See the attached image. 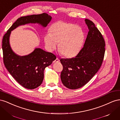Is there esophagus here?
I'll use <instances>...</instances> for the list:
<instances>
[{"label": "esophagus", "mask_w": 120, "mask_h": 120, "mask_svg": "<svg viewBox=\"0 0 120 120\" xmlns=\"http://www.w3.org/2000/svg\"><path fill=\"white\" fill-rule=\"evenodd\" d=\"M59 61H60L59 59H57V58H56V60H54V63H58V62H59Z\"/></svg>", "instance_id": "obj_1"}]
</instances>
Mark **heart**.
<instances>
[{
  "label": "heart",
  "instance_id": "obj_1",
  "mask_svg": "<svg viewBox=\"0 0 120 120\" xmlns=\"http://www.w3.org/2000/svg\"><path fill=\"white\" fill-rule=\"evenodd\" d=\"M49 33L44 36L47 50L53 51L58 43L59 52L67 58L77 55L85 41V33L80 26L63 21L53 23L49 28Z\"/></svg>",
  "mask_w": 120,
  "mask_h": 120
}]
</instances>
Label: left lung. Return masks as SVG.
Masks as SVG:
<instances>
[{
	"instance_id": "1",
	"label": "left lung",
	"mask_w": 120,
	"mask_h": 120,
	"mask_svg": "<svg viewBox=\"0 0 120 120\" xmlns=\"http://www.w3.org/2000/svg\"><path fill=\"white\" fill-rule=\"evenodd\" d=\"M85 21L89 31L82 49L75 57L60 60L63 66L61 82L71 90L88 82L99 71L104 57L105 42L102 35L92 21Z\"/></svg>"
}]
</instances>
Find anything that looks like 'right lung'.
<instances>
[{"mask_svg":"<svg viewBox=\"0 0 120 120\" xmlns=\"http://www.w3.org/2000/svg\"><path fill=\"white\" fill-rule=\"evenodd\" d=\"M52 19V16L46 13L21 17L3 36L2 47L5 66L13 78L27 89H35L41 84L45 68L52 64L56 56L40 48H35L28 55H18L13 51L10 45L11 32L20 25L28 23H38L45 27Z\"/></svg>","mask_w":120,"mask_h":120,"instance_id":"1","label":"right lung"}]
</instances>
